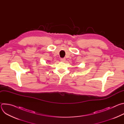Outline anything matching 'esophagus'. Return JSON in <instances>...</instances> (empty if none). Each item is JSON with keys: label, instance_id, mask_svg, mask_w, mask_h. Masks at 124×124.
Wrapping results in <instances>:
<instances>
[{"label": "esophagus", "instance_id": "34e87169", "mask_svg": "<svg viewBox=\"0 0 124 124\" xmlns=\"http://www.w3.org/2000/svg\"><path fill=\"white\" fill-rule=\"evenodd\" d=\"M60 60H61V61H62V62H65V60H66V59H65V58H61V59H60Z\"/></svg>", "mask_w": 124, "mask_h": 124}]
</instances>
